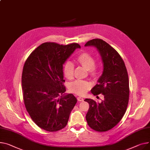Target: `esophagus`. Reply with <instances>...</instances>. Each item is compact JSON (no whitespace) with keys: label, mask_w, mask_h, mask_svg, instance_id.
<instances>
[{"label":"esophagus","mask_w":150,"mask_h":150,"mask_svg":"<svg viewBox=\"0 0 150 150\" xmlns=\"http://www.w3.org/2000/svg\"><path fill=\"white\" fill-rule=\"evenodd\" d=\"M77 99L78 101H83L84 99L82 97H77Z\"/></svg>","instance_id":"1"}]
</instances>
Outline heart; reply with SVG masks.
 Instances as JSON below:
<instances>
[{
    "label": "heart",
    "mask_w": 150,
    "mask_h": 150,
    "mask_svg": "<svg viewBox=\"0 0 150 150\" xmlns=\"http://www.w3.org/2000/svg\"><path fill=\"white\" fill-rule=\"evenodd\" d=\"M76 61L79 64L88 70L89 75L93 78L98 76L99 73V67L95 64V58L88 52H83L79 54ZM63 74L64 76L69 79L74 77V65L70 61L66 62L63 66ZM92 85L86 80H76L69 86V88L72 92L78 95H85L91 88Z\"/></svg>",
    "instance_id": "obj_1"
}]
</instances>
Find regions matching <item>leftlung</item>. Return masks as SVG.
I'll return each instance as SVG.
<instances>
[{
	"label": "left lung",
	"mask_w": 150,
	"mask_h": 150,
	"mask_svg": "<svg viewBox=\"0 0 150 150\" xmlns=\"http://www.w3.org/2000/svg\"><path fill=\"white\" fill-rule=\"evenodd\" d=\"M85 46L95 47L101 56L103 74L91 92L93 95L101 93L104 96L100 103L85 99L90 105L86 121L94 130L106 132L116 126L126 112L129 92L128 73L120 55L103 40H91Z\"/></svg>",
	"instance_id": "obj_1"
}]
</instances>
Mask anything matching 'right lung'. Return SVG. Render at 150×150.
Segmentation results:
<instances>
[{"instance_id": "right-lung-1", "label": "right lung", "mask_w": 150, "mask_h": 150, "mask_svg": "<svg viewBox=\"0 0 150 150\" xmlns=\"http://www.w3.org/2000/svg\"><path fill=\"white\" fill-rule=\"evenodd\" d=\"M77 48H81L77 43H44L25 63L22 76L25 105L35 124L47 132L64 128L77 102L73 94L64 93L63 70V65Z\"/></svg>"}]
</instances>
